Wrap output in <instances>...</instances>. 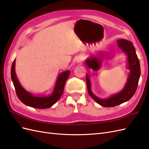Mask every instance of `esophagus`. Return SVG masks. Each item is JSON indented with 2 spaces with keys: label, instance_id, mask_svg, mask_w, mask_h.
I'll return each mask as SVG.
<instances>
[{
  "label": "esophagus",
  "instance_id": "34e87169",
  "mask_svg": "<svg viewBox=\"0 0 149 149\" xmlns=\"http://www.w3.org/2000/svg\"><path fill=\"white\" fill-rule=\"evenodd\" d=\"M81 61H82L81 59V58H79V59H78V60H77V62H78V63H80V62H81Z\"/></svg>",
  "mask_w": 149,
  "mask_h": 149
}]
</instances>
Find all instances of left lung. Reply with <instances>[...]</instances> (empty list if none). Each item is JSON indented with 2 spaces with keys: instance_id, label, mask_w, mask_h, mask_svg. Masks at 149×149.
<instances>
[{
  "instance_id": "obj_1",
  "label": "left lung",
  "mask_w": 149,
  "mask_h": 149,
  "mask_svg": "<svg viewBox=\"0 0 149 149\" xmlns=\"http://www.w3.org/2000/svg\"><path fill=\"white\" fill-rule=\"evenodd\" d=\"M117 44L118 47L127 56V67L130 70L127 81L122 90L117 93L111 95L107 98H100L95 95L91 91L90 76L88 73H86V76L88 94L96 103L104 107H113L128 101L135 93L140 76V62L133 43L128 40L122 39L117 40ZM109 54H101L100 58H98L96 56H91L86 60L85 63L88 68H91L93 71H97L102 65V58H103L104 56H108Z\"/></svg>"
}]
</instances>
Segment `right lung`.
Listing matches in <instances>:
<instances>
[{
	"label": "right lung",
	"mask_w": 149,
	"mask_h": 149,
	"mask_svg": "<svg viewBox=\"0 0 149 149\" xmlns=\"http://www.w3.org/2000/svg\"><path fill=\"white\" fill-rule=\"evenodd\" d=\"M15 59L11 67V79L13 82L15 90L17 97L21 101L29 106L39 109H45L53 105L61 97L63 91L65 83L70 75V71H65L60 73L56 80L54 90L52 93L47 96H37L26 91L20 84L19 79L16 76L15 71Z\"/></svg>",
	"instance_id": "1"
}]
</instances>
